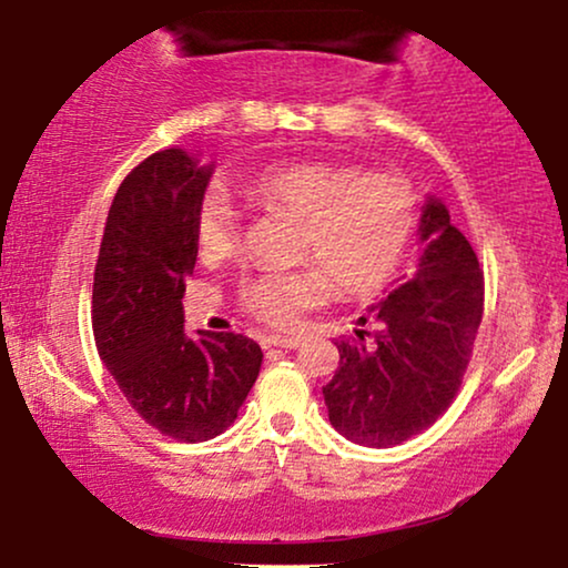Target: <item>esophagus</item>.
<instances>
[{"mask_svg":"<svg viewBox=\"0 0 568 568\" xmlns=\"http://www.w3.org/2000/svg\"><path fill=\"white\" fill-rule=\"evenodd\" d=\"M263 347H282V349H297L300 339L297 337H265Z\"/></svg>","mask_w":568,"mask_h":568,"instance_id":"obj_1","label":"esophagus"}]
</instances>
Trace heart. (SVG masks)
I'll return each mask as SVG.
<instances>
[{"label":"heart","instance_id":"1","mask_svg":"<svg viewBox=\"0 0 568 568\" xmlns=\"http://www.w3.org/2000/svg\"><path fill=\"white\" fill-rule=\"evenodd\" d=\"M244 197L300 219V257L316 265L265 271L242 284L244 311L271 326H292L334 290L376 295L400 268L416 229L418 202L408 181L326 163H284L242 181ZM240 223L226 194L207 192L194 213V244L205 261L236 247Z\"/></svg>","mask_w":568,"mask_h":568}]
</instances>
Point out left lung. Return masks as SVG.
I'll use <instances>...</instances> for the list:
<instances>
[{"mask_svg":"<svg viewBox=\"0 0 568 568\" xmlns=\"http://www.w3.org/2000/svg\"><path fill=\"white\" fill-rule=\"evenodd\" d=\"M416 273L358 318V339L339 342L324 387L328 422L363 447H395L447 410L464 379L485 311L477 252L439 197L424 200Z\"/></svg>","mask_w":568,"mask_h":568,"instance_id":"left-lung-1","label":"left lung"}]
</instances>
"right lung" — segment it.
Here are the masks:
<instances>
[{
    "label": "right lung",
    "mask_w": 568,
    "mask_h": 568,
    "mask_svg": "<svg viewBox=\"0 0 568 568\" xmlns=\"http://www.w3.org/2000/svg\"><path fill=\"white\" fill-rule=\"evenodd\" d=\"M213 165L192 152H155L118 189L94 271L97 349L146 424L181 443L234 424L263 353L242 334L184 332V278L194 271V213Z\"/></svg>",
    "instance_id": "right-lung-1"
}]
</instances>
